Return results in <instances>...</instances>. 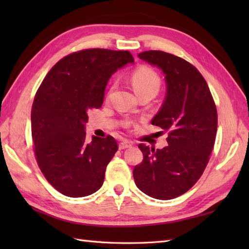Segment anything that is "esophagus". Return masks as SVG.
<instances>
[{"label":"esophagus","mask_w":249,"mask_h":249,"mask_svg":"<svg viewBox=\"0 0 249 249\" xmlns=\"http://www.w3.org/2000/svg\"><path fill=\"white\" fill-rule=\"evenodd\" d=\"M130 146H131V142L128 140H124L119 144V149L124 150V149H127V147H130Z\"/></svg>","instance_id":"1"}]
</instances>
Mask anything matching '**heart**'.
<instances>
[{"label": "heart", "mask_w": 249, "mask_h": 249, "mask_svg": "<svg viewBox=\"0 0 249 249\" xmlns=\"http://www.w3.org/2000/svg\"><path fill=\"white\" fill-rule=\"evenodd\" d=\"M130 82L135 92L139 96L144 94L156 95L160 91L161 84L160 75L149 66H140L136 68L130 76Z\"/></svg>", "instance_id": "1"}]
</instances>
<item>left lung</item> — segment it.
<instances>
[{
    "mask_svg": "<svg viewBox=\"0 0 249 249\" xmlns=\"http://www.w3.org/2000/svg\"><path fill=\"white\" fill-rule=\"evenodd\" d=\"M139 57L165 73L167 95L151 124L167 131L168 144L155 150L140 143L143 160L133 174L141 192L170 200L186 193L202 176L215 143L217 110L205 79L189 62L157 50L142 52Z\"/></svg>",
    "mask_w": 249,
    "mask_h": 249,
    "instance_id": "obj_1",
    "label": "left lung"
}]
</instances>
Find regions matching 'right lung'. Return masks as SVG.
<instances>
[{"label": "right lung", "instance_id": "add662e5", "mask_svg": "<svg viewBox=\"0 0 249 249\" xmlns=\"http://www.w3.org/2000/svg\"><path fill=\"white\" fill-rule=\"evenodd\" d=\"M133 62L129 51L72 52L51 68L37 89L31 111L35 158L47 181L67 197H86L102 187L118 143L111 136L89 142L84 124L89 111L103 106L112 73Z\"/></svg>", "mask_w": 249, "mask_h": 249}]
</instances>
